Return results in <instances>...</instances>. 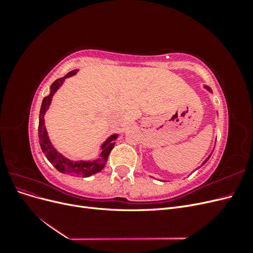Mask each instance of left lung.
<instances>
[{
    "label": "left lung",
    "mask_w": 253,
    "mask_h": 253,
    "mask_svg": "<svg viewBox=\"0 0 253 253\" xmlns=\"http://www.w3.org/2000/svg\"><path fill=\"white\" fill-rule=\"evenodd\" d=\"M205 88H207V89H208V90H209V91H211V89H210V88H209V87H208V86H205ZM210 156H211V154H210V155H209V157H208V158H207V159H206V160H205V162H204V163H203V165H202V166H204V165H205V164H206V163H207V162H208V159H209V158H210Z\"/></svg>",
    "instance_id": "8db88e82"
}]
</instances>
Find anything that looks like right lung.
Segmentation results:
<instances>
[{"label": "right lung", "instance_id": "right-lung-1", "mask_svg": "<svg viewBox=\"0 0 253 253\" xmlns=\"http://www.w3.org/2000/svg\"><path fill=\"white\" fill-rule=\"evenodd\" d=\"M77 71L78 70L72 71L68 74H66L64 77L57 79L50 85V94L43 99L40 115H39V141H40L41 149L45 154V156H46V158L48 159V162L55 167L59 172L64 173V174H70V175L82 176V177H88V176L100 172L103 169L106 162H108L110 153L115 145L114 140L117 138L118 135L117 134L112 135L101 145L102 151L100 154V158L93 160V162H73V160L67 159L62 154H60V153L52 147V144L48 138L47 131H46V127H45V122H44V115L46 113L47 109L49 108L52 96L55 95L57 89L62 85L63 81L68 77H72V76H74L76 73H77Z\"/></svg>", "mask_w": 253, "mask_h": 253}]
</instances>
